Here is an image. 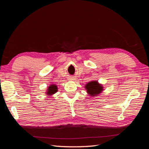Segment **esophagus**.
<instances>
[{
  "label": "esophagus",
  "mask_w": 149,
  "mask_h": 149,
  "mask_svg": "<svg viewBox=\"0 0 149 149\" xmlns=\"http://www.w3.org/2000/svg\"><path fill=\"white\" fill-rule=\"evenodd\" d=\"M71 80H73V79H71Z\"/></svg>",
  "instance_id": "obj_1"
}]
</instances>
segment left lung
<instances>
[{
	"mask_svg": "<svg viewBox=\"0 0 149 149\" xmlns=\"http://www.w3.org/2000/svg\"><path fill=\"white\" fill-rule=\"evenodd\" d=\"M85 88L87 90V93L89 96L92 97L97 96L103 90L102 84L98 83L96 81H90L85 85Z\"/></svg>",
	"mask_w": 149,
	"mask_h": 149,
	"instance_id": "8db88e82",
	"label": "left lung"
}]
</instances>
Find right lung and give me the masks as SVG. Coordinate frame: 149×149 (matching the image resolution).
Instances as JSON below:
<instances>
[{"label": "right lung", "instance_id": "add662e5", "mask_svg": "<svg viewBox=\"0 0 149 149\" xmlns=\"http://www.w3.org/2000/svg\"><path fill=\"white\" fill-rule=\"evenodd\" d=\"M57 91H58L57 86L54 84H52V85H49L48 86V89L47 90L46 94L47 96H52L53 94L56 93Z\"/></svg>", "mask_w": 149, "mask_h": 149}]
</instances>
